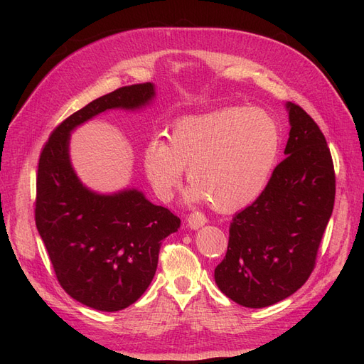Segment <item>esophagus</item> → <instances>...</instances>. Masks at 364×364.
Returning a JSON list of instances; mask_svg holds the SVG:
<instances>
[{
    "mask_svg": "<svg viewBox=\"0 0 364 364\" xmlns=\"http://www.w3.org/2000/svg\"><path fill=\"white\" fill-rule=\"evenodd\" d=\"M206 222H208L206 217L200 213H193L188 215V218H186V225H188L190 229H194V230L206 225Z\"/></svg>",
    "mask_w": 364,
    "mask_h": 364,
    "instance_id": "34e87169",
    "label": "esophagus"
}]
</instances>
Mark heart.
I'll use <instances>...</instances> for the list:
<instances>
[{
  "instance_id": "obj_1",
  "label": "heart",
  "mask_w": 364,
  "mask_h": 364,
  "mask_svg": "<svg viewBox=\"0 0 364 364\" xmlns=\"http://www.w3.org/2000/svg\"><path fill=\"white\" fill-rule=\"evenodd\" d=\"M168 142L151 139L142 153L144 173L162 199L186 178V202H209L217 213L250 205L266 186L281 147L279 127L258 107H225L174 121Z\"/></svg>"
}]
</instances>
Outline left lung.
Here are the masks:
<instances>
[{
    "mask_svg": "<svg viewBox=\"0 0 364 364\" xmlns=\"http://www.w3.org/2000/svg\"><path fill=\"white\" fill-rule=\"evenodd\" d=\"M285 159L258 199L234 215L228 252L214 270L218 289L247 308H264L299 290L314 269L336 197L331 153L302 107L285 103Z\"/></svg>",
    "mask_w": 364,
    "mask_h": 364,
    "instance_id": "obj_1",
    "label": "left lung"
}]
</instances>
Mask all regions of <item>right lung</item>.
<instances>
[{"instance_id":"1","label":"right lung","mask_w":364,"mask_h":364,"mask_svg":"<svg viewBox=\"0 0 364 364\" xmlns=\"http://www.w3.org/2000/svg\"><path fill=\"white\" fill-rule=\"evenodd\" d=\"M155 98V83L124 86L95 98L65 119L41 153L38 232L62 289L98 311L124 310L139 299L156 273L162 240L178 232L181 218L138 188L109 194L87 188L73 167L71 134L107 111H144Z\"/></svg>"}]
</instances>
